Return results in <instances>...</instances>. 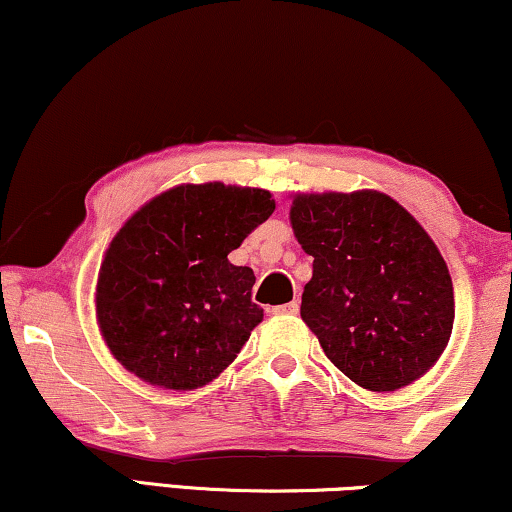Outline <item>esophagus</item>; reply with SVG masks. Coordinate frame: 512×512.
<instances>
[{
    "mask_svg": "<svg viewBox=\"0 0 512 512\" xmlns=\"http://www.w3.org/2000/svg\"><path fill=\"white\" fill-rule=\"evenodd\" d=\"M270 312L275 314V317H289V314H298V303H296V300H291V303H286V305L272 307Z\"/></svg>",
    "mask_w": 512,
    "mask_h": 512,
    "instance_id": "34e87169",
    "label": "esophagus"
}]
</instances>
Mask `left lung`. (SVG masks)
I'll use <instances>...</instances> for the list:
<instances>
[{"mask_svg":"<svg viewBox=\"0 0 512 512\" xmlns=\"http://www.w3.org/2000/svg\"><path fill=\"white\" fill-rule=\"evenodd\" d=\"M293 233L314 258L300 317L368 391L419 380L454 324L450 270L408 209L380 191L296 193Z\"/></svg>","mask_w":512,"mask_h":512,"instance_id":"8db88e82","label":"left lung"}]
</instances>
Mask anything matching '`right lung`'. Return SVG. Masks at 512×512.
Masks as SVG:
<instances>
[{"instance_id": "1", "label": "right lung", "mask_w": 512, "mask_h": 512, "mask_svg": "<svg viewBox=\"0 0 512 512\" xmlns=\"http://www.w3.org/2000/svg\"><path fill=\"white\" fill-rule=\"evenodd\" d=\"M275 212L263 188L181 184L125 221L104 254L97 324L125 370L160 389L191 391L219 377L263 310L256 277L228 254Z\"/></svg>"}]
</instances>
